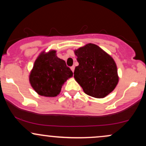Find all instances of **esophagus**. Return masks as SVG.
Masks as SVG:
<instances>
[{"instance_id":"34e87169","label":"esophagus","mask_w":146,"mask_h":146,"mask_svg":"<svg viewBox=\"0 0 146 146\" xmlns=\"http://www.w3.org/2000/svg\"><path fill=\"white\" fill-rule=\"evenodd\" d=\"M71 71H72L74 72V70H75V66H72L71 67Z\"/></svg>"}]
</instances>
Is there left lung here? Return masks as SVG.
<instances>
[{"label": "left lung", "mask_w": 146, "mask_h": 146, "mask_svg": "<svg viewBox=\"0 0 146 146\" xmlns=\"http://www.w3.org/2000/svg\"><path fill=\"white\" fill-rule=\"evenodd\" d=\"M79 65L74 78L86 95L103 98L111 93L119 81L116 64L111 56L94 44L75 50Z\"/></svg>", "instance_id": "8db88e82"}]
</instances>
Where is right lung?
I'll return each mask as SVG.
<instances>
[{
    "label": "right lung",
    "mask_w": 146,
    "mask_h": 146,
    "mask_svg": "<svg viewBox=\"0 0 146 146\" xmlns=\"http://www.w3.org/2000/svg\"><path fill=\"white\" fill-rule=\"evenodd\" d=\"M56 52H42L35 61L30 73L31 86L42 96H57L64 83L73 76V72L64 60L56 56Z\"/></svg>",
    "instance_id": "right-lung-1"
}]
</instances>
